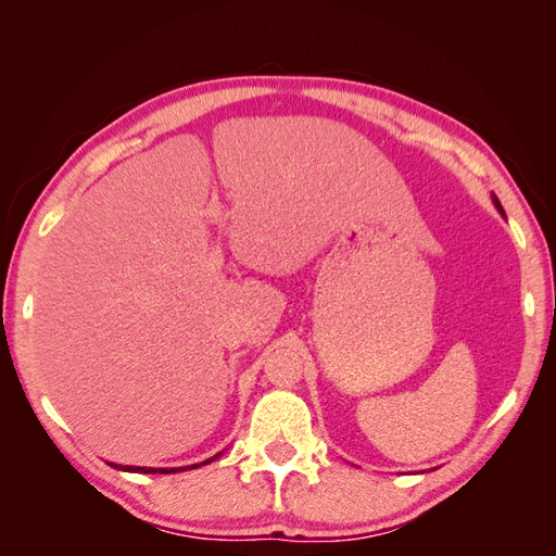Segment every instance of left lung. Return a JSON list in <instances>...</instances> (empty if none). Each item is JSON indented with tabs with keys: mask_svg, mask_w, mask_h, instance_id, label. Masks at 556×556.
Listing matches in <instances>:
<instances>
[{
	"mask_svg": "<svg viewBox=\"0 0 556 556\" xmlns=\"http://www.w3.org/2000/svg\"><path fill=\"white\" fill-rule=\"evenodd\" d=\"M492 200H494V207H497L502 215H504V210H502V205H500V200H497V195H492Z\"/></svg>",
	"mask_w": 556,
	"mask_h": 556,
	"instance_id": "obj_1",
	"label": "left lung"
}]
</instances>
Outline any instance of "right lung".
<instances>
[{
  "instance_id": "obj_1",
  "label": "right lung",
  "mask_w": 556,
  "mask_h": 556,
  "mask_svg": "<svg viewBox=\"0 0 556 556\" xmlns=\"http://www.w3.org/2000/svg\"><path fill=\"white\" fill-rule=\"evenodd\" d=\"M217 456H219V454H217ZM217 456H212V458L203 460V464H193V466H184V468H143V466H119V464H112V466L126 470V473H179V470H186V468L205 466V464H210V460H215Z\"/></svg>"
}]
</instances>
